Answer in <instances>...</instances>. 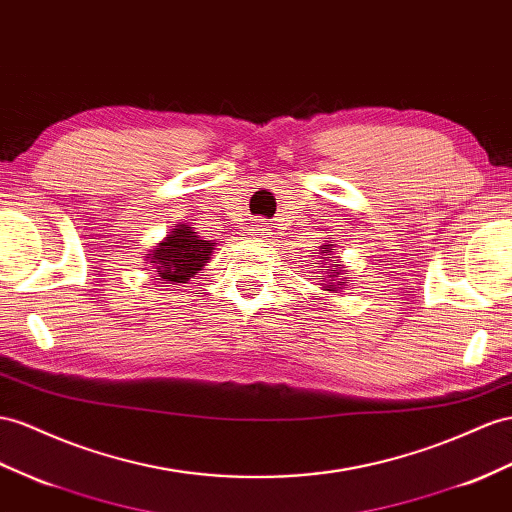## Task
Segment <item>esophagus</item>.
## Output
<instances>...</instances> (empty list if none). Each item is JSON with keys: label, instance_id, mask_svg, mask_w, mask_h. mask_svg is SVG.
<instances>
[{"label": "esophagus", "instance_id": "obj_1", "mask_svg": "<svg viewBox=\"0 0 512 512\" xmlns=\"http://www.w3.org/2000/svg\"><path fill=\"white\" fill-rule=\"evenodd\" d=\"M255 229V235H257V238H270V222H266V220H257L255 222V225H253Z\"/></svg>", "mask_w": 512, "mask_h": 512}]
</instances>
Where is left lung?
<instances>
[{"label": "left lung", "instance_id": "obj_1", "mask_svg": "<svg viewBox=\"0 0 512 512\" xmlns=\"http://www.w3.org/2000/svg\"><path fill=\"white\" fill-rule=\"evenodd\" d=\"M324 248H326V255H333V251H335V246L333 244H324ZM324 264H326V268H333V272L329 274V281H337L335 285H331V290L329 292H337V290H342L344 287V279H337V274H342L344 270H337L339 268V261L337 259H329V257H324ZM344 274H348V272H344Z\"/></svg>", "mask_w": 512, "mask_h": 512}]
</instances>
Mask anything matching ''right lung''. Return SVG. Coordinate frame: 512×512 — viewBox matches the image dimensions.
Wrapping results in <instances>:
<instances>
[{
    "label": "right lung",
    "instance_id": "obj_1",
    "mask_svg": "<svg viewBox=\"0 0 512 512\" xmlns=\"http://www.w3.org/2000/svg\"><path fill=\"white\" fill-rule=\"evenodd\" d=\"M214 242L201 240L188 225H179L168 238L151 253V264L160 281L188 283L203 268L212 253Z\"/></svg>",
    "mask_w": 512,
    "mask_h": 512
}]
</instances>
